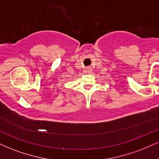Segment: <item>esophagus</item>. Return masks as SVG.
I'll return each instance as SVG.
<instances>
[{"mask_svg":"<svg viewBox=\"0 0 159 159\" xmlns=\"http://www.w3.org/2000/svg\"><path fill=\"white\" fill-rule=\"evenodd\" d=\"M86 71H87V72H91V68H90V67H87V68H86Z\"/></svg>","mask_w":159,"mask_h":159,"instance_id":"obj_1","label":"esophagus"}]
</instances>
